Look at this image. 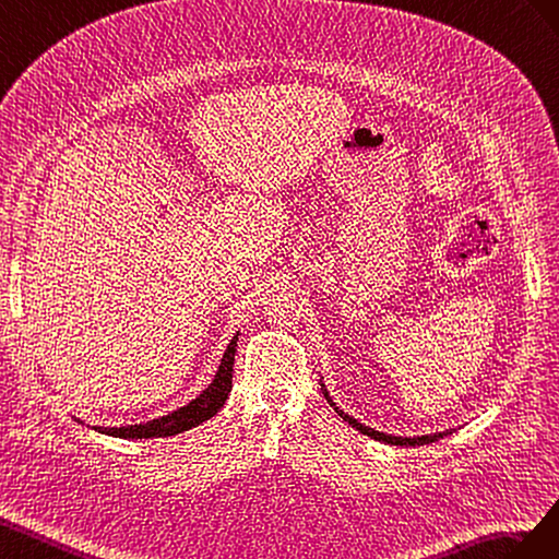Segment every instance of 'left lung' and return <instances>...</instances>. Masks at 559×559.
<instances>
[{
    "label": "left lung",
    "mask_w": 559,
    "mask_h": 559,
    "mask_svg": "<svg viewBox=\"0 0 559 559\" xmlns=\"http://www.w3.org/2000/svg\"><path fill=\"white\" fill-rule=\"evenodd\" d=\"M323 395L328 397V403L334 407V403L330 401V395H328V391H325V389H323ZM334 412H337L344 421H348L350 426L358 428L360 433L370 436V438H374V440H381V442H389V444H405V448H407V444H409V448H414V444H428V442H436V440H440V438H442V433H438V436H424V438H395V436L379 433V430H374V428L362 426V424H360V421H356L354 417H348V414H344L340 407H334ZM444 436H450V433H444Z\"/></svg>",
    "instance_id": "8db88e82"
}]
</instances>
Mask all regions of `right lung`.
<instances>
[{"label": "right lung", "instance_id": "1", "mask_svg": "<svg viewBox=\"0 0 559 559\" xmlns=\"http://www.w3.org/2000/svg\"><path fill=\"white\" fill-rule=\"evenodd\" d=\"M236 337L229 342L225 356H222L219 370L213 379V384L205 389L197 401H191L189 405L180 407L178 412L168 414V417L154 419L147 424H135V426H121V428H103V426H93L98 433H107L115 438H166V436H175L182 433V430H189L191 426H199L203 421H209L211 417L222 409L225 401L229 397L231 391V372H234V354H236Z\"/></svg>", "mask_w": 559, "mask_h": 559}]
</instances>
